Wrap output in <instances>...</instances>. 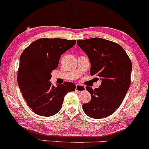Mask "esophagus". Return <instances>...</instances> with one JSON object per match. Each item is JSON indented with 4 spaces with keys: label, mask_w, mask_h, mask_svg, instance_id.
Listing matches in <instances>:
<instances>
[{
    "label": "esophagus",
    "mask_w": 149,
    "mask_h": 149,
    "mask_svg": "<svg viewBox=\"0 0 149 149\" xmlns=\"http://www.w3.org/2000/svg\"><path fill=\"white\" fill-rule=\"evenodd\" d=\"M76 91H78V92H83V91H86V87L83 85L77 84L76 86Z\"/></svg>",
    "instance_id": "esophagus-1"
}]
</instances>
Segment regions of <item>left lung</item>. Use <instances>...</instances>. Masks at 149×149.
Returning <instances> with one entry per match:
<instances>
[{
    "instance_id": "8db88e82",
    "label": "left lung",
    "mask_w": 149,
    "mask_h": 149,
    "mask_svg": "<svg viewBox=\"0 0 149 149\" xmlns=\"http://www.w3.org/2000/svg\"><path fill=\"white\" fill-rule=\"evenodd\" d=\"M77 44L89 58L91 76L102 81L98 88L86 87L91 100L83 104V111L91 118L107 117L119 108L130 88V57L118 44L102 38L78 40Z\"/></svg>"
}]
</instances>
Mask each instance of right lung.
I'll list each match as a JSON object with an SVG mask.
<instances>
[{
	"label": "right lung",
	"mask_w": 149,
	"mask_h": 149,
	"mask_svg": "<svg viewBox=\"0 0 149 149\" xmlns=\"http://www.w3.org/2000/svg\"><path fill=\"white\" fill-rule=\"evenodd\" d=\"M76 40L42 38L30 44L19 57L17 83L27 105L43 117L54 115L62 107L65 95L74 91L73 83L54 86L49 80L62 54L75 45Z\"/></svg>",
	"instance_id": "1"
}]
</instances>
